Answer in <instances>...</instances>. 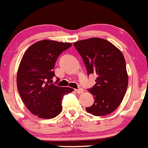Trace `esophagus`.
Here are the masks:
<instances>
[{
    "mask_svg": "<svg viewBox=\"0 0 148 148\" xmlns=\"http://www.w3.org/2000/svg\"><path fill=\"white\" fill-rule=\"evenodd\" d=\"M75 92L78 94H80V93H82V92H83V89L82 88H77V89H75Z\"/></svg>",
    "mask_w": 148,
    "mask_h": 148,
    "instance_id": "obj_1",
    "label": "esophagus"
}]
</instances>
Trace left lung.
Here are the masks:
<instances>
[{
	"label": "left lung",
	"mask_w": 148,
	"mask_h": 148,
	"mask_svg": "<svg viewBox=\"0 0 148 148\" xmlns=\"http://www.w3.org/2000/svg\"><path fill=\"white\" fill-rule=\"evenodd\" d=\"M74 46L83 58L87 74L97 75L95 85L88 89L95 102L86 110L95 116L109 115L119 107L127 88L124 56L111 42L103 38L78 41Z\"/></svg>",
	"instance_id": "left-lung-1"
}]
</instances>
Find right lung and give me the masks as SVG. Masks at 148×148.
Returning a JSON list of instances; mask_svg holds the SVG:
<instances>
[{
    "label": "right lung",
    "instance_id": "add662e5",
    "mask_svg": "<svg viewBox=\"0 0 148 148\" xmlns=\"http://www.w3.org/2000/svg\"><path fill=\"white\" fill-rule=\"evenodd\" d=\"M71 46V43L39 41L30 46L21 59L17 74L18 90L29 112L41 119L58 115L62 110L64 95L73 91L52 83L56 60ZM59 80L56 78L55 83Z\"/></svg>",
    "mask_w": 148,
    "mask_h": 148
}]
</instances>
